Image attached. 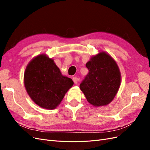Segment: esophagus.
Returning a JSON list of instances; mask_svg holds the SVG:
<instances>
[{"mask_svg": "<svg viewBox=\"0 0 150 150\" xmlns=\"http://www.w3.org/2000/svg\"><path fill=\"white\" fill-rule=\"evenodd\" d=\"M73 81H74V83H75V84H77L78 83V81H79V79L78 78H76V77H74L73 78Z\"/></svg>", "mask_w": 150, "mask_h": 150, "instance_id": "esophagus-1", "label": "esophagus"}]
</instances>
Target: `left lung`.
Returning a JSON list of instances; mask_svg holds the SVG:
<instances>
[{
	"label": "left lung",
	"mask_w": 150,
	"mask_h": 150,
	"mask_svg": "<svg viewBox=\"0 0 150 150\" xmlns=\"http://www.w3.org/2000/svg\"><path fill=\"white\" fill-rule=\"evenodd\" d=\"M88 74L80 84L87 101L95 107L106 106L116 95L121 72L116 61L105 52H99L86 63Z\"/></svg>",
	"instance_id": "left-lung-1"
}]
</instances>
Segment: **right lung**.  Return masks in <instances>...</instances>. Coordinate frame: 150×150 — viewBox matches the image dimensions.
<instances>
[{"label": "right lung", "mask_w": 150, "mask_h": 150, "mask_svg": "<svg viewBox=\"0 0 150 150\" xmlns=\"http://www.w3.org/2000/svg\"><path fill=\"white\" fill-rule=\"evenodd\" d=\"M24 79L32 100L47 110L55 109L74 84L71 78L62 76L54 60L46 54H40L29 62Z\"/></svg>", "instance_id": "right-lung-1"}]
</instances>
